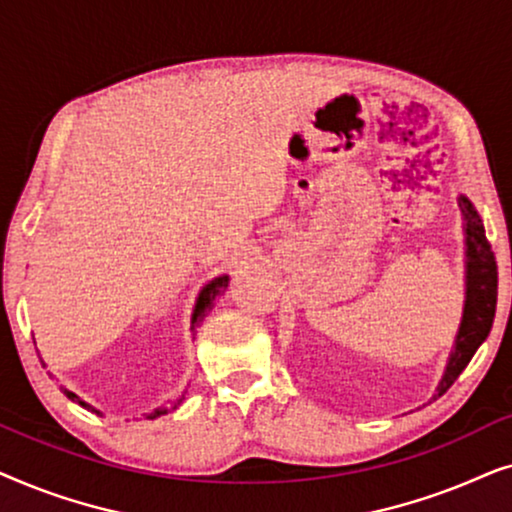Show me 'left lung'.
Instances as JSON below:
<instances>
[{
  "label": "left lung",
  "instance_id": "1",
  "mask_svg": "<svg viewBox=\"0 0 512 512\" xmlns=\"http://www.w3.org/2000/svg\"><path fill=\"white\" fill-rule=\"evenodd\" d=\"M461 216H464L466 233V303L464 317L454 340V349L447 361L445 375L438 384V396H443L452 387L461 370L468 366L478 347L487 340L492 331L496 314V286H499V272H496V258L492 244L485 237L480 214L475 212L473 202L466 195H459Z\"/></svg>",
  "mask_w": 512,
  "mask_h": 512
}]
</instances>
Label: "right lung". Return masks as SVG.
<instances>
[{
    "label": "right lung",
    "mask_w": 512,
    "mask_h": 512,
    "mask_svg": "<svg viewBox=\"0 0 512 512\" xmlns=\"http://www.w3.org/2000/svg\"><path fill=\"white\" fill-rule=\"evenodd\" d=\"M226 286H228V275H223V277H216V279H212V282H209V284L205 286V289L200 291V296H198V300H195V307H193L191 328L198 326L200 321L207 317V312L212 310V307H214V300L221 296V293H223V289H226ZM60 389H62V387H60ZM62 391H65L67 398H72V401H76L79 405H83V408H88V410L97 412V415H102V412H100V410H95L93 405H88L86 401H81V398L76 396L74 391H69V389H62ZM181 401H184V396L177 398V401H174V403L170 405V408H156V410L149 412V415H144V417H146V419H156V417H160V415H167V412H170V410H177V405H179Z\"/></svg>",
    "instance_id": "right-lung-1"
}]
</instances>
